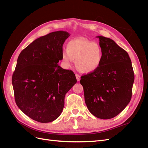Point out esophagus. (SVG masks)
<instances>
[{
  "label": "esophagus",
  "mask_w": 148,
  "mask_h": 148,
  "mask_svg": "<svg viewBox=\"0 0 148 148\" xmlns=\"http://www.w3.org/2000/svg\"><path fill=\"white\" fill-rule=\"evenodd\" d=\"M75 76H76V78H77V81H79V80H80V76L78 74H75Z\"/></svg>",
  "instance_id": "obj_1"
}]
</instances>
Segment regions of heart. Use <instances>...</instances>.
I'll list each match as a JSON object with an SVG mask.
<instances>
[{
    "mask_svg": "<svg viewBox=\"0 0 148 148\" xmlns=\"http://www.w3.org/2000/svg\"><path fill=\"white\" fill-rule=\"evenodd\" d=\"M103 51L99 43L84 38H75L66 44V52L62 53V60L69 66L75 60L76 68L80 72L89 73L101 66Z\"/></svg>",
    "mask_w": 148,
    "mask_h": 148,
    "instance_id": "1",
    "label": "heart"
}]
</instances>
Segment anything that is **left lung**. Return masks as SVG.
Returning a JSON list of instances; mask_svg holds the SVG:
<instances>
[{"label": "left lung", "mask_w": 148, "mask_h": 148, "mask_svg": "<svg viewBox=\"0 0 148 148\" xmlns=\"http://www.w3.org/2000/svg\"><path fill=\"white\" fill-rule=\"evenodd\" d=\"M103 60L99 69L82 76L84 101L89 111L101 119L115 117L128 104L135 79L128 53L114 41L99 36Z\"/></svg>", "instance_id": "left-lung-1"}]
</instances>
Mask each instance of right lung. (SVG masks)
<instances>
[{
  "label": "right lung",
  "instance_id": "right-lung-1",
  "mask_svg": "<svg viewBox=\"0 0 148 148\" xmlns=\"http://www.w3.org/2000/svg\"><path fill=\"white\" fill-rule=\"evenodd\" d=\"M70 35L57 31L40 37L18 57L12 75L15 100L24 114L37 122H51L59 117L65 95L77 82L72 71L57 64Z\"/></svg>",
  "mask_w": 148,
  "mask_h": 148
}]
</instances>
